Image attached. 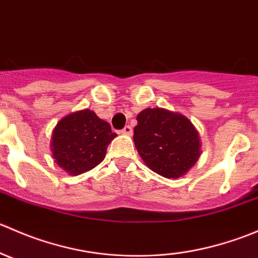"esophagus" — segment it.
I'll use <instances>...</instances> for the list:
<instances>
[{
  "instance_id": "34e87169",
  "label": "esophagus",
  "mask_w": 258,
  "mask_h": 258,
  "mask_svg": "<svg viewBox=\"0 0 258 258\" xmlns=\"http://www.w3.org/2000/svg\"><path fill=\"white\" fill-rule=\"evenodd\" d=\"M122 135H126V136H131L132 135V127L131 126H128V124H127V126H124L123 127V130H122Z\"/></svg>"
}]
</instances>
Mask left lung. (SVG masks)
<instances>
[{
	"label": "left lung",
	"mask_w": 258,
	"mask_h": 258,
	"mask_svg": "<svg viewBox=\"0 0 258 258\" xmlns=\"http://www.w3.org/2000/svg\"><path fill=\"white\" fill-rule=\"evenodd\" d=\"M134 141L146 165L167 178L184 175L201 153L192 122L163 108H146L137 114Z\"/></svg>",
	"instance_id": "obj_1"
}]
</instances>
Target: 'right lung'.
Here are the masks:
<instances>
[{
	"instance_id": "right-lung-1",
	"label": "right lung",
	"mask_w": 258,
	"mask_h": 258,
	"mask_svg": "<svg viewBox=\"0 0 258 258\" xmlns=\"http://www.w3.org/2000/svg\"><path fill=\"white\" fill-rule=\"evenodd\" d=\"M116 136L108 122L93 111L71 113L57 123L52 134L53 158L70 175H81L102 162Z\"/></svg>"
}]
</instances>
